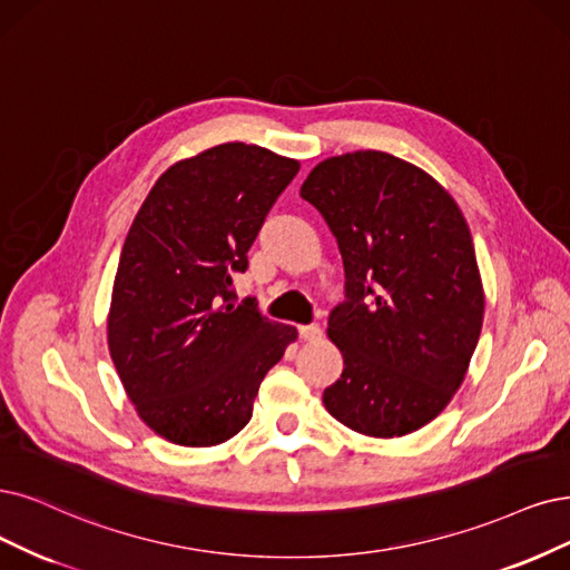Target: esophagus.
Here are the masks:
<instances>
[{
  "label": "esophagus",
  "mask_w": 570,
  "mask_h": 570,
  "mask_svg": "<svg viewBox=\"0 0 570 570\" xmlns=\"http://www.w3.org/2000/svg\"><path fill=\"white\" fill-rule=\"evenodd\" d=\"M298 333L303 341H320L324 331L320 324H303V326H298Z\"/></svg>",
  "instance_id": "34e87169"
}]
</instances>
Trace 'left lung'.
I'll use <instances>...</instances> for the list:
<instances>
[{
  "label": "left lung",
  "instance_id": "left-lung-1",
  "mask_svg": "<svg viewBox=\"0 0 570 570\" xmlns=\"http://www.w3.org/2000/svg\"><path fill=\"white\" fill-rule=\"evenodd\" d=\"M301 197L324 216L345 267L328 338L345 368L326 411L366 436H404L446 409L483 324L470 227L423 168L377 150L312 168Z\"/></svg>",
  "mask_w": 570,
  "mask_h": 570
}]
</instances>
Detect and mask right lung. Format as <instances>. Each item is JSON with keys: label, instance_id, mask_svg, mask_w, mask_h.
<instances>
[{"label": "right lung", "instance_id": "add662e5", "mask_svg": "<svg viewBox=\"0 0 570 570\" xmlns=\"http://www.w3.org/2000/svg\"><path fill=\"white\" fill-rule=\"evenodd\" d=\"M301 164L225 142L159 176L126 235L108 345L138 415L180 446H216L250 420L298 331L235 305L232 274Z\"/></svg>", "mask_w": 570, "mask_h": 570}]
</instances>
